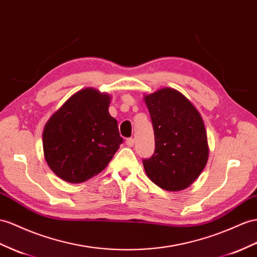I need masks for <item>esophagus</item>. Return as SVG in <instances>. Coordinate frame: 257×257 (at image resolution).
Listing matches in <instances>:
<instances>
[{
  "instance_id": "34e87169",
  "label": "esophagus",
  "mask_w": 257,
  "mask_h": 257,
  "mask_svg": "<svg viewBox=\"0 0 257 257\" xmlns=\"http://www.w3.org/2000/svg\"><path fill=\"white\" fill-rule=\"evenodd\" d=\"M126 144L129 147V148H133L134 144H135V139L134 138H129V139L126 140Z\"/></svg>"
}]
</instances>
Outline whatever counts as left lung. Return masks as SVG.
I'll return each mask as SVG.
<instances>
[{"label":"left lung","instance_id":"obj_1","mask_svg":"<svg viewBox=\"0 0 257 257\" xmlns=\"http://www.w3.org/2000/svg\"><path fill=\"white\" fill-rule=\"evenodd\" d=\"M152 119L155 151L143 160L144 170L156 186L181 191L205 167L209 149L202 116L179 91L163 88L144 95Z\"/></svg>","mask_w":257,"mask_h":257}]
</instances>
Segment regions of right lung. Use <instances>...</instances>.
Masks as SVG:
<instances>
[{
    "mask_svg": "<svg viewBox=\"0 0 257 257\" xmlns=\"http://www.w3.org/2000/svg\"><path fill=\"white\" fill-rule=\"evenodd\" d=\"M110 96L93 88L78 91L52 115L43 130V151L57 177L80 183L108 165L122 143L108 113Z\"/></svg>",
    "mask_w": 257,
    "mask_h": 257,
    "instance_id": "right-lung-1",
    "label": "right lung"
}]
</instances>
